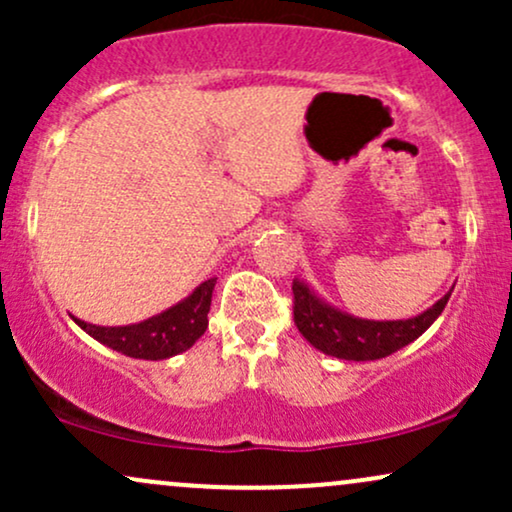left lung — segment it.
Instances as JSON below:
<instances>
[{
    "label": "left lung",
    "instance_id": "8db88e82",
    "mask_svg": "<svg viewBox=\"0 0 512 512\" xmlns=\"http://www.w3.org/2000/svg\"><path fill=\"white\" fill-rule=\"evenodd\" d=\"M293 322L298 332L322 354L344 358V361H375L395 354L397 349L421 337L433 320L443 313L450 293L428 308L426 313L409 320H361L315 296L301 281H293Z\"/></svg>",
    "mask_w": 512,
    "mask_h": 512
}]
</instances>
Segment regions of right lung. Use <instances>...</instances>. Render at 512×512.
Here are the masks:
<instances>
[{"label": "right lung", "instance_id": "1", "mask_svg": "<svg viewBox=\"0 0 512 512\" xmlns=\"http://www.w3.org/2000/svg\"><path fill=\"white\" fill-rule=\"evenodd\" d=\"M214 284L216 279H207L185 301L163 310L161 315L137 322V325L98 327L88 325L84 320H76V317L74 322L81 330L91 334L93 339L110 346V349L120 351V354L132 358H146V361H161V358H170L190 349L202 337L204 330H207V315Z\"/></svg>", "mask_w": 512, "mask_h": 512}]
</instances>
